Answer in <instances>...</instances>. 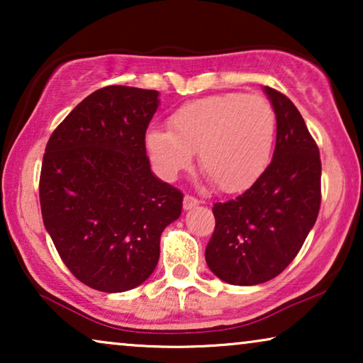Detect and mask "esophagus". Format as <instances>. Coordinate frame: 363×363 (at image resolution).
<instances>
[{
  "label": "esophagus",
  "instance_id": "esophagus-1",
  "mask_svg": "<svg viewBox=\"0 0 363 363\" xmlns=\"http://www.w3.org/2000/svg\"><path fill=\"white\" fill-rule=\"evenodd\" d=\"M200 200H198V198H195V196H191V195H185V198H183V208H185V210L188 211V210H193V208H196L198 205H200Z\"/></svg>",
  "mask_w": 363,
  "mask_h": 363
}]
</instances>
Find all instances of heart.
<instances>
[{
  "mask_svg": "<svg viewBox=\"0 0 363 363\" xmlns=\"http://www.w3.org/2000/svg\"><path fill=\"white\" fill-rule=\"evenodd\" d=\"M170 130L150 127L145 148L157 175L177 180L198 150L200 167L221 191L250 188L266 172L276 137V113L259 96L240 92L196 99L172 113Z\"/></svg>",
  "mask_w": 363,
  "mask_h": 363,
  "instance_id": "1",
  "label": "heart"
}]
</instances>
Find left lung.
<instances>
[{"mask_svg":"<svg viewBox=\"0 0 363 363\" xmlns=\"http://www.w3.org/2000/svg\"><path fill=\"white\" fill-rule=\"evenodd\" d=\"M276 113L274 155L235 200L213 206L206 264L228 284L256 286L281 274L304 245L320 208V155L294 104L264 87Z\"/></svg>","mask_w":363,"mask_h":363,"instance_id":"8db88e82","label":"left lung"}]
</instances>
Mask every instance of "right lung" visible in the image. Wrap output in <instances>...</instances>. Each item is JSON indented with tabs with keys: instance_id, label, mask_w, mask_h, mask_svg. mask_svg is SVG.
<instances>
[{
	"instance_id": "right-lung-1",
	"label": "right lung",
	"mask_w": 363,
	"mask_h": 363,
	"mask_svg": "<svg viewBox=\"0 0 363 363\" xmlns=\"http://www.w3.org/2000/svg\"><path fill=\"white\" fill-rule=\"evenodd\" d=\"M158 92L107 86L59 123L43 158L44 228L67 269L102 292L140 286L157 267L160 236L183 193L153 175L145 132Z\"/></svg>"
}]
</instances>
